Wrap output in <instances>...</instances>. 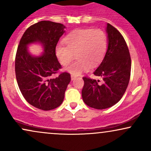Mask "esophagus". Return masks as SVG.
Returning <instances> with one entry per match:
<instances>
[{
	"mask_svg": "<svg viewBox=\"0 0 151 151\" xmlns=\"http://www.w3.org/2000/svg\"><path fill=\"white\" fill-rule=\"evenodd\" d=\"M75 78H76V76L73 75V74H71V79H72V80H74Z\"/></svg>",
	"mask_w": 151,
	"mask_h": 151,
	"instance_id": "1",
	"label": "esophagus"
}]
</instances>
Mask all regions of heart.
<instances>
[{
    "label": "heart",
    "instance_id": "1",
    "mask_svg": "<svg viewBox=\"0 0 151 151\" xmlns=\"http://www.w3.org/2000/svg\"><path fill=\"white\" fill-rule=\"evenodd\" d=\"M65 45H58L55 54L62 65L67 66L73 60L76 54L77 60L66 70L75 76L80 75L95 66L104 58L108 46V39L104 31L100 29H78L67 35L63 40Z\"/></svg>",
    "mask_w": 151,
    "mask_h": 151
}]
</instances>
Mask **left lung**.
Instances as JSON below:
<instances>
[{
  "label": "left lung",
  "instance_id": "obj_1",
  "mask_svg": "<svg viewBox=\"0 0 151 151\" xmlns=\"http://www.w3.org/2000/svg\"><path fill=\"white\" fill-rule=\"evenodd\" d=\"M108 39L106 52L98 68L93 72L99 80L84 77L81 91L83 101L96 109L113 106L124 96L131 76V60L125 40L114 26L106 24Z\"/></svg>",
  "mask_w": 151,
  "mask_h": 151
}]
</instances>
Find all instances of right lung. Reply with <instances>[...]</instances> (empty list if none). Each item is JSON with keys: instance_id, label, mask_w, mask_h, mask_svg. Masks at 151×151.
Returning a JSON list of instances; mask_svg holds the SVG:
<instances>
[{"instance_id": "add662e5", "label": "right lung", "mask_w": 151, "mask_h": 151, "mask_svg": "<svg viewBox=\"0 0 151 151\" xmlns=\"http://www.w3.org/2000/svg\"><path fill=\"white\" fill-rule=\"evenodd\" d=\"M63 24L47 20L29 27L20 40L15 57V75L19 89L25 100L36 108L49 111L62 104L67 85L71 81L67 72L52 79L61 68L55 54L59 40L65 33ZM39 44L43 52L32 55L28 46Z\"/></svg>"}]
</instances>
